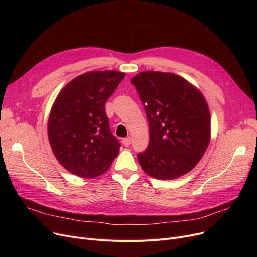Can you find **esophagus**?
<instances>
[{
  "instance_id": "34e87169",
  "label": "esophagus",
  "mask_w": 257,
  "mask_h": 257,
  "mask_svg": "<svg viewBox=\"0 0 257 257\" xmlns=\"http://www.w3.org/2000/svg\"><path fill=\"white\" fill-rule=\"evenodd\" d=\"M123 144H124V146L129 147L130 144H131V139H130V138H125V139H123Z\"/></svg>"
}]
</instances>
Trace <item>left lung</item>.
I'll use <instances>...</instances> for the list:
<instances>
[{
  "label": "left lung",
  "instance_id": "obj_1",
  "mask_svg": "<svg viewBox=\"0 0 257 257\" xmlns=\"http://www.w3.org/2000/svg\"><path fill=\"white\" fill-rule=\"evenodd\" d=\"M144 104L150 141L138 154L146 174L172 180L192 171L210 141V113L201 91L172 73L142 72L131 79Z\"/></svg>",
  "mask_w": 257,
  "mask_h": 257
}]
</instances>
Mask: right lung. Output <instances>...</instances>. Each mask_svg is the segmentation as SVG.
<instances>
[{
    "mask_svg": "<svg viewBox=\"0 0 257 257\" xmlns=\"http://www.w3.org/2000/svg\"><path fill=\"white\" fill-rule=\"evenodd\" d=\"M124 78L116 71H92L76 77L58 93L48 136L54 155L70 173L97 177L117 156L120 145L110 131L105 103Z\"/></svg>",
    "mask_w": 257,
    "mask_h": 257,
    "instance_id": "1",
    "label": "right lung"
}]
</instances>
